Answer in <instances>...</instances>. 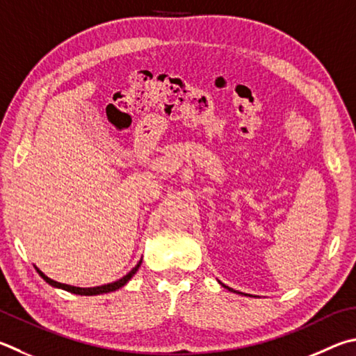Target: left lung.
Wrapping results in <instances>:
<instances>
[{
	"instance_id": "1",
	"label": "left lung",
	"mask_w": 356,
	"mask_h": 356,
	"mask_svg": "<svg viewBox=\"0 0 356 356\" xmlns=\"http://www.w3.org/2000/svg\"><path fill=\"white\" fill-rule=\"evenodd\" d=\"M225 288H227V286H225ZM229 289H230V288H229ZM230 291H232V289H230Z\"/></svg>"
}]
</instances>
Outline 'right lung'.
<instances>
[{
    "instance_id": "1",
    "label": "right lung",
    "mask_w": 356,
    "mask_h": 356,
    "mask_svg": "<svg viewBox=\"0 0 356 356\" xmlns=\"http://www.w3.org/2000/svg\"><path fill=\"white\" fill-rule=\"evenodd\" d=\"M140 264H141V261H138L137 266H135V268L131 270V273H129V274H126L124 277H122V279L116 280V282H113V283H108V285H102V286H96V288H76V286H70V285H65V283H59V282L51 280L49 277L44 275L40 269H38V268H35V269H37V273L40 274L42 279H43L44 282H47V283H49L51 286L62 288V289H65V291H68V293H73V294H81V296H96V294H102V293H111V291L120 289L121 286H124L126 283H127L129 280H131V277H132L135 273H137L138 268H140Z\"/></svg>"
}]
</instances>
